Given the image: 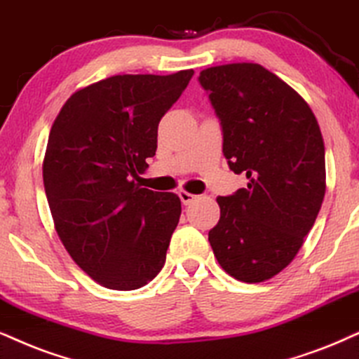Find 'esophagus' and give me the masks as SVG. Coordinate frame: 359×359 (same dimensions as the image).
<instances>
[{
	"label": "esophagus",
	"instance_id": "obj_1",
	"mask_svg": "<svg viewBox=\"0 0 359 359\" xmlns=\"http://www.w3.org/2000/svg\"><path fill=\"white\" fill-rule=\"evenodd\" d=\"M179 197H180V201H182L184 205H189V203H192L195 201V195L185 192V190H179Z\"/></svg>",
	"mask_w": 359,
	"mask_h": 359
}]
</instances>
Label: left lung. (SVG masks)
<instances>
[{
	"label": "left lung",
	"mask_w": 359,
	"mask_h": 359,
	"mask_svg": "<svg viewBox=\"0 0 359 359\" xmlns=\"http://www.w3.org/2000/svg\"><path fill=\"white\" fill-rule=\"evenodd\" d=\"M198 83L220 121L230 170L248 179L217 197L220 220L208 242L233 278L265 281L293 260L323 203L320 126L300 94L260 65L208 67Z\"/></svg>",
	"instance_id": "8db88e82"
}]
</instances>
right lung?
Instances as JSON below:
<instances>
[{"label":"right lung","instance_id":"add662e5","mask_svg":"<svg viewBox=\"0 0 359 359\" xmlns=\"http://www.w3.org/2000/svg\"><path fill=\"white\" fill-rule=\"evenodd\" d=\"M194 71L112 76L67 99L43 162L56 232L102 287L137 290L165 263L180 198L134 182L156 156L157 129Z\"/></svg>","mask_w":359,"mask_h":359}]
</instances>
